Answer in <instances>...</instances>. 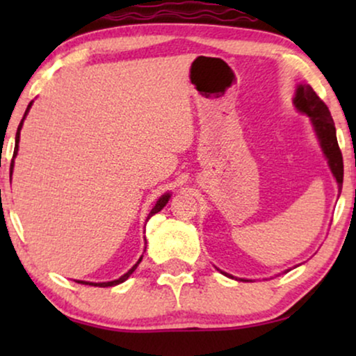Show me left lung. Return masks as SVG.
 <instances>
[{
	"instance_id": "left-lung-1",
	"label": "left lung",
	"mask_w": 356,
	"mask_h": 356,
	"mask_svg": "<svg viewBox=\"0 0 356 356\" xmlns=\"http://www.w3.org/2000/svg\"><path fill=\"white\" fill-rule=\"evenodd\" d=\"M293 105L295 108L300 111V113L306 115L313 124L314 134L319 140L321 149H323V154L325 160H327V165L332 172L335 181L339 184V189H342L343 183V160H342V152H340L339 144H337V134H335V124L332 116H330V111L323 100L316 95L313 87L308 84H298L295 90L293 97ZM296 267V266H295ZM220 270V269H217ZM286 269L285 272H289ZM220 274L225 277H230V279H235L232 274H227V272L220 270ZM243 282H250L248 279H238Z\"/></svg>"
}]
</instances>
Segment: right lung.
Listing matches in <instances>:
<instances>
[{"label":"right lung","mask_w":356,"mask_h":356,"mask_svg":"<svg viewBox=\"0 0 356 356\" xmlns=\"http://www.w3.org/2000/svg\"><path fill=\"white\" fill-rule=\"evenodd\" d=\"M32 104H33V100L31 102V104H29V106H27V110H26V113H24V118H22V121L21 123H19V128H17V133H16V147H14V157H13V162H11V175H13V168H14V159H16V155H17V150H19V139H21V129H22V124H24V120H26V116H27V113H29V110H31V106H32ZM170 197H172V194L170 193H165V194H162V196L159 197V201L155 202V206L152 207V211L149 212V216H147V220L152 216H155V213L157 212H160L162 211V209L167 206V202L170 201ZM145 238V236H144ZM145 251V250H144ZM143 261V256L139 257V261L136 262V264L131 267V269L126 272L124 275H121L120 279H116V280H111V282H86V280H76L77 284H84V285H92V286H115V285H118V284H123L124 280H128L129 279V275L133 274V272L138 269V266H139V262Z\"/></svg>","instance_id":"add662e5"}]
</instances>
